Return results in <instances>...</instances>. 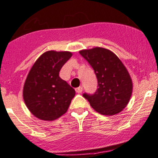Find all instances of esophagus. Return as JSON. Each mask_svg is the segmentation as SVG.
<instances>
[{
  "mask_svg": "<svg viewBox=\"0 0 158 158\" xmlns=\"http://www.w3.org/2000/svg\"><path fill=\"white\" fill-rule=\"evenodd\" d=\"M75 90H76V92L77 94H81L82 92V90H83V89H82L81 86H80V87H78V88H76Z\"/></svg>",
  "mask_w": 158,
  "mask_h": 158,
  "instance_id": "obj_1",
  "label": "esophagus"
}]
</instances>
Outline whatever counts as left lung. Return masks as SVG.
Instances as JSON below:
<instances>
[{"instance_id": "left-lung-1", "label": "left lung", "mask_w": 158, "mask_h": 158, "mask_svg": "<svg viewBox=\"0 0 158 158\" xmlns=\"http://www.w3.org/2000/svg\"><path fill=\"white\" fill-rule=\"evenodd\" d=\"M94 70L98 79L97 90L83 97L100 114L114 115L123 110L132 93V81L127 69L111 51L94 48L79 52Z\"/></svg>"}]
</instances>
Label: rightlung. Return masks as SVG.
Returning a JSON list of instances; mask_svg holds the SVG:
<instances>
[{
	"mask_svg": "<svg viewBox=\"0 0 158 158\" xmlns=\"http://www.w3.org/2000/svg\"><path fill=\"white\" fill-rule=\"evenodd\" d=\"M72 56L69 52L48 51L30 70L23 87V99L30 111L42 120L52 121L68 110L75 90L59 73Z\"/></svg>",
	"mask_w": 158,
	"mask_h": 158,
	"instance_id": "right-lung-1",
	"label": "right lung"
}]
</instances>
